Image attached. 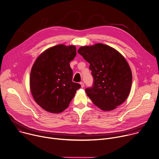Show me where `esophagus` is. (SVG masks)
I'll list each match as a JSON object with an SVG mask.
<instances>
[{
	"label": "esophagus",
	"mask_w": 159,
	"mask_h": 159,
	"mask_svg": "<svg viewBox=\"0 0 159 159\" xmlns=\"http://www.w3.org/2000/svg\"><path fill=\"white\" fill-rule=\"evenodd\" d=\"M80 85H81V87L82 88H83V87H84V82H80Z\"/></svg>",
	"instance_id": "1"
}]
</instances>
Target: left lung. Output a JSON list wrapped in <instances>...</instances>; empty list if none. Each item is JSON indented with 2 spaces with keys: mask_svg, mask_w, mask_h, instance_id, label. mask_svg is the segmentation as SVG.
I'll list each match as a JSON object with an SVG mask.
<instances>
[{
  "mask_svg": "<svg viewBox=\"0 0 159 159\" xmlns=\"http://www.w3.org/2000/svg\"><path fill=\"white\" fill-rule=\"evenodd\" d=\"M78 53L90 64L93 84L85 89V92L96 106L109 111L125 102L130 91L132 75L123 56L100 43L80 47Z\"/></svg>",
  "mask_w": 159,
  "mask_h": 159,
  "instance_id": "8db88e82",
  "label": "left lung"
}]
</instances>
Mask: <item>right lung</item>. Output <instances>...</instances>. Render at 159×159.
Returning a JSON list of instances; mask_svg holds the SVG:
<instances>
[{
  "label": "right lung",
  "instance_id": "1",
  "mask_svg": "<svg viewBox=\"0 0 159 159\" xmlns=\"http://www.w3.org/2000/svg\"><path fill=\"white\" fill-rule=\"evenodd\" d=\"M76 56L74 45L59 44L37 57L30 72V92L45 111L58 114L68 107L80 85L72 82L70 62Z\"/></svg>",
  "mask_w": 159,
  "mask_h": 159
}]
</instances>
